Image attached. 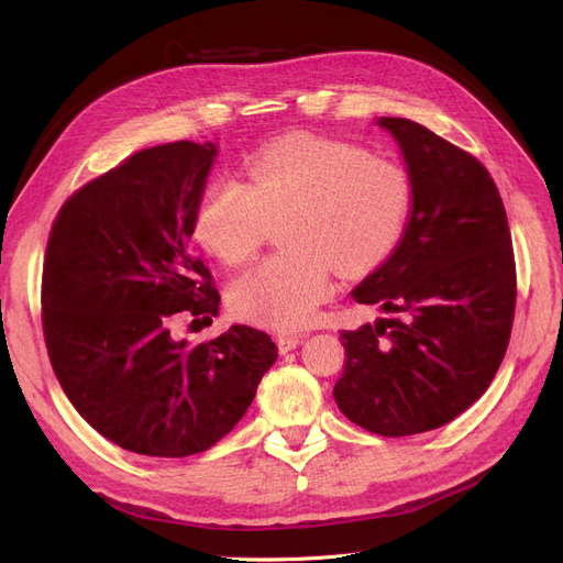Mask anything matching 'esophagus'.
I'll return each mask as SVG.
<instances>
[{
    "label": "esophagus",
    "instance_id": "1",
    "mask_svg": "<svg viewBox=\"0 0 563 563\" xmlns=\"http://www.w3.org/2000/svg\"><path fill=\"white\" fill-rule=\"evenodd\" d=\"M275 340H277L279 352H291L302 343V333H284L282 331L275 335Z\"/></svg>",
    "mask_w": 563,
    "mask_h": 563
}]
</instances>
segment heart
I'll list each match as a JSON object with an SVG mask.
<instances>
[{"label":"heart","instance_id":"obj_1","mask_svg":"<svg viewBox=\"0 0 563 563\" xmlns=\"http://www.w3.org/2000/svg\"><path fill=\"white\" fill-rule=\"evenodd\" d=\"M413 209L406 168L350 143L294 135L246 164V185L218 178L195 211V236L220 261H249L282 225L288 251L234 277V314L277 329L308 323L333 291V265L366 272L397 249Z\"/></svg>","mask_w":563,"mask_h":563}]
</instances>
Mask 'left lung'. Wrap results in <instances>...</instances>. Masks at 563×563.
Returning a JSON list of instances; mask_svg holds the SVG:
<instances>
[{"instance_id":"obj_1","label":"left lung","mask_w":563,"mask_h":563,"mask_svg":"<svg viewBox=\"0 0 563 563\" xmlns=\"http://www.w3.org/2000/svg\"><path fill=\"white\" fill-rule=\"evenodd\" d=\"M378 124L404 150L413 209L397 249L352 291L380 317L340 331L347 362L333 397L360 428L408 437L451 422L496 378L512 333L517 265L486 166L411 119Z\"/></svg>"}]
</instances>
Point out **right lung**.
Masks as SVG:
<instances>
[{"instance_id":"obj_1","label":"right lung","mask_w":563,"mask_h":563,"mask_svg":"<svg viewBox=\"0 0 563 563\" xmlns=\"http://www.w3.org/2000/svg\"><path fill=\"white\" fill-rule=\"evenodd\" d=\"M213 157V143L192 141L135 152L67 197L48 232L51 366L96 432L141 455L211 449L277 360L272 338L251 327L197 345L172 335L180 317L218 314L211 272L190 249Z\"/></svg>"}]
</instances>
